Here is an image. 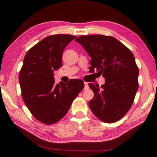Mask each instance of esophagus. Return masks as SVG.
Instances as JSON below:
<instances>
[{
  "instance_id": "obj_1",
  "label": "esophagus",
  "mask_w": 157,
  "mask_h": 157,
  "mask_svg": "<svg viewBox=\"0 0 157 157\" xmlns=\"http://www.w3.org/2000/svg\"><path fill=\"white\" fill-rule=\"evenodd\" d=\"M89 86H88V84L87 82H84V89L86 90V89H88Z\"/></svg>"
}]
</instances>
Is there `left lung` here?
<instances>
[{
  "label": "left lung",
  "instance_id": "1",
  "mask_svg": "<svg viewBox=\"0 0 157 157\" xmlns=\"http://www.w3.org/2000/svg\"><path fill=\"white\" fill-rule=\"evenodd\" d=\"M79 42L91 57L90 71L105 78V84H88L94 92L89 101L92 112L101 121H119L131 108L138 89L139 70L131 51L109 36H81Z\"/></svg>",
  "mask_w": 157,
  "mask_h": 157
}]
</instances>
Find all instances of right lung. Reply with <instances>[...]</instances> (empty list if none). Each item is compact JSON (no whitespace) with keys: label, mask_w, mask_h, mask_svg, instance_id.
<instances>
[{"label":"right lung","mask_w":157,"mask_h":157,"mask_svg":"<svg viewBox=\"0 0 157 157\" xmlns=\"http://www.w3.org/2000/svg\"><path fill=\"white\" fill-rule=\"evenodd\" d=\"M75 38L69 34L49 36L29 49L23 59L19 75L23 102L32 115L46 125L61 120L84 87L80 79L55 83L54 71L61 67L63 51Z\"/></svg>","instance_id":"add662e5"}]
</instances>
